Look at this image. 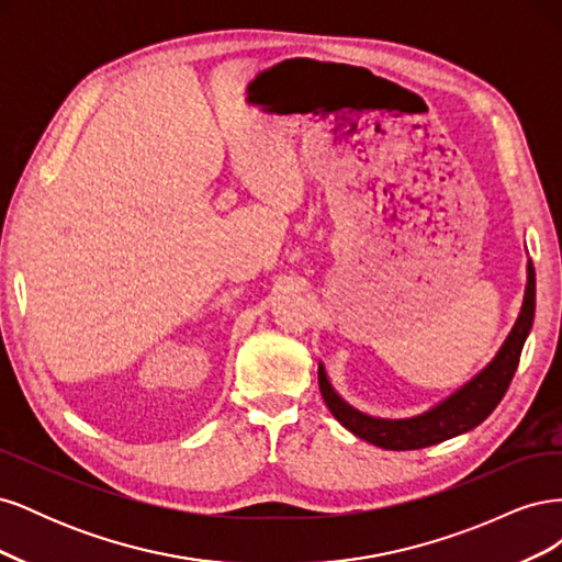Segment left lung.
I'll return each instance as SVG.
<instances>
[{"instance_id":"8db88e82","label":"left lung","mask_w":562,"mask_h":562,"mask_svg":"<svg viewBox=\"0 0 562 562\" xmlns=\"http://www.w3.org/2000/svg\"><path fill=\"white\" fill-rule=\"evenodd\" d=\"M535 300H537L535 267L530 262L527 265V288H525L520 316L516 321L512 335L506 337L504 347L495 356V361H492L481 375H475L467 386L459 389L457 394L436 405L429 413L413 419L368 417L359 411H353L351 405H347L335 394L323 368H318L321 396L342 427H347L359 438L368 440V443L384 450H419L427 446H436L440 440L464 434L473 427H479V424L495 411L499 401L504 398L508 384H512L520 361L522 345L535 321Z\"/></svg>"}]
</instances>
